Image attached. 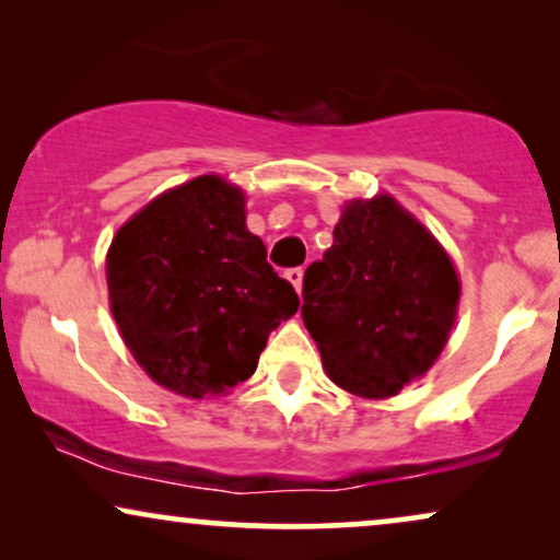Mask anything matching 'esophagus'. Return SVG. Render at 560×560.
<instances>
[{"mask_svg": "<svg viewBox=\"0 0 560 560\" xmlns=\"http://www.w3.org/2000/svg\"><path fill=\"white\" fill-rule=\"evenodd\" d=\"M302 276H304V268H302V266L287 268V279H289V281H292V284H294V289H296V292H300V289H302Z\"/></svg>", "mask_w": 560, "mask_h": 560, "instance_id": "obj_1", "label": "esophagus"}]
</instances>
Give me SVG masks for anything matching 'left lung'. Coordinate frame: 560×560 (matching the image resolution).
Wrapping results in <instances>:
<instances>
[{"instance_id":"left-lung-1","label":"left lung","mask_w":560,"mask_h":560,"mask_svg":"<svg viewBox=\"0 0 560 560\" xmlns=\"http://www.w3.org/2000/svg\"><path fill=\"white\" fill-rule=\"evenodd\" d=\"M460 284L428 230L389 197L346 207L304 271L302 319L327 376L382 399L422 376L448 340Z\"/></svg>"}]
</instances>
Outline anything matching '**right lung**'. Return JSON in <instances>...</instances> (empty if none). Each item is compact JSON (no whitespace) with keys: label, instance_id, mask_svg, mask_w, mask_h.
Listing matches in <instances>:
<instances>
[{"label":"right lung","instance_id":"1","mask_svg":"<svg viewBox=\"0 0 560 560\" xmlns=\"http://www.w3.org/2000/svg\"><path fill=\"white\" fill-rule=\"evenodd\" d=\"M112 315L136 361L166 389L202 399L258 366L268 332L300 296L245 228V197L199 176L140 210L107 253Z\"/></svg>","mask_w":560,"mask_h":560}]
</instances>
